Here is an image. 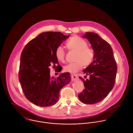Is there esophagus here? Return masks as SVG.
I'll return each mask as SVG.
<instances>
[{
	"label": "esophagus",
	"mask_w": 133,
	"mask_h": 133,
	"mask_svg": "<svg viewBox=\"0 0 133 133\" xmlns=\"http://www.w3.org/2000/svg\"><path fill=\"white\" fill-rule=\"evenodd\" d=\"M71 77H72V80L73 81H75V80H77V79H78V76H77V75L72 74V75H71Z\"/></svg>",
	"instance_id": "obj_1"
}]
</instances>
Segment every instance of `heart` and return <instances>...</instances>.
I'll return each instance as SVG.
<instances>
[{
	"instance_id": "heart-1",
	"label": "heart",
	"mask_w": 133,
	"mask_h": 133,
	"mask_svg": "<svg viewBox=\"0 0 133 133\" xmlns=\"http://www.w3.org/2000/svg\"><path fill=\"white\" fill-rule=\"evenodd\" d=\"M66 46L69 50L76 52L75 57L76 61L64 67L65 72L75 73L83 66H88L92 64L95 56L94 52L93 49L88 46V43L85 40L77 36H73L68 41ZM55 55L58 61L61 62L65 61V54L61 46L57 47Z\"/></svg>"
}]
</instances>
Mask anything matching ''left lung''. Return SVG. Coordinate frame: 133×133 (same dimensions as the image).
<instances>
[{
    "mask_svg": "<svg viewBox=\"0 0 133 133\" xmlns=\"http://www.w3.org/2000/svg\"><path fill=\"white\" fill-rule=\"evenodd\" d=\"M83 37L88 39L95 56L92 64L83 70L90 78L79 77L85 88L78 98L84 104H92L103 100L114 88L117 66L113 49L107 41L94 32H86Z\"/></svg>",
    "mask_w": 133,
    "mask_h": 133,
    "instance_id": "obj_1",
    "label": "left lung"
}]
</instances>
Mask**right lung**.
<instances>
[{
    "instance_id": "1",
    "label": "right lung",
    "mask_w": 133,
    "mask_h": 133,
    "mask_svg": "<svg viewBox=\"0 0 133 133\" xmlns=\"http://www.w3.org/2000/svg\"><path fill=\"white\" fill-rule=\"evenodd\" d=\"M70 36L60 32H43L30 41L21 54L19 80L25 97L34 104L42 107L56 104L59 91L71 80L70 73L59 75L57 78L50 76L49 67L62 68L58 64L55 51L62 42Z\"/></svg>"
}]
</instances>
